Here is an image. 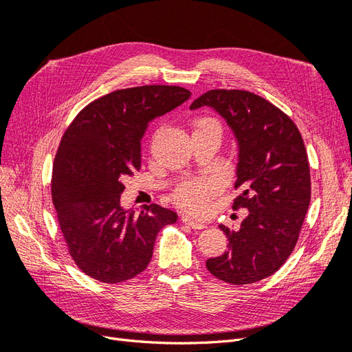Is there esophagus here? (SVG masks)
Segmentation results:
<instances>
[{
  "label": "esophagus",
  "mask_w": 352,
  "mask_h": 352,
  "mask_svg": "<svg viewBox=\"0 0 352 352\" xmlns=\"http://www.w3.org/2000/svg\"><path fill=\"white\" fill-rule=\"evenodd\" d=\"M182 221L185 223V225L190 226L192 229H204V228L207 226L206 221L194 219L192 216H189V214H184V216H182Z\"/></svg>",
  "instance_id": "34e87169"
}]
</instances>
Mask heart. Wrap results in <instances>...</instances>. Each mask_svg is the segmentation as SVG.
Here are the masks:
<instances>
[{"mask_svg":"<svg viewBox=\"0 0 352 352\" xmlns=\"http://www.w3.org/2000/svg\"><path fill=\"white\" fill-rule=\"evenodd\" d=\"M216 123L210 119H201L195 123V129L198 127ZM217 124V123H216ZM219 190V185L216 180L212 179H199V180H190V182L184 184L176 190V201L179 204L189 207L190 210H202L206 207V202L216 195Z\"/></svg>","mask_w":352,"mask_h":352,"instance_id":"1","label":"heart"}]
</instances>
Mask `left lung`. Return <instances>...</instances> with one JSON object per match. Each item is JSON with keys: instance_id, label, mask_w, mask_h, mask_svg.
<instances>
[{"instance_id": "obj_1", "label": "left lung", "mask_w": 352, "mask_h": 352, "mask_svg": "<svg viewBox=\"0 0 352 352\" xmlns=\"http://www.w3.org/2000/svg\"><path fill=\"white\" fill-rule=\"evenodd\" d=\"M219 113L238 142L233 208H247L238 230L219 225L229 250L208 258V272L233 285L272 276L289 257L310 206V166L300 131L282 110L248 91L212 89L190 110Z\"/></svg>"}]
</instances>
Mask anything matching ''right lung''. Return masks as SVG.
I'll return each mask as SVG.
<instances>
[{
  "instance_id": "right-lung-1",
  "label": "right lung",
  "mask_w": 352,
  "mask_h": 352,
  "mask_svg": "<svg viewBox=\"0 0 352 352\" xmlns=\"http://www.w3.org/2000/svg\"><path fill=\"white\" fill-rule=\"evenodd\" d=\"M180 87L119 89L88 104L61 138L51 194L78 267L105 283L135 278L153 257L157 233L176 223L170 208H123V179L141 168V141L155 117L189 98Z\"/></svg>"
}]
</instances>
